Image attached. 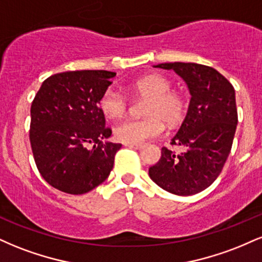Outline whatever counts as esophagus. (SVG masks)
Segmentation results:
<instances>
[{
    "label": "esophagus",
    "instance_id": "esophagus-1",
    "mask_svg": "<svg viewBox=\"0 0 262 262\" xmlns=\"http://www.w3.org/2000/svg\"><path fill=\"white\" fill-rule=\"evenodd\" d=\"M124 145L128 146V148H132V149H141V148H143V144H129V143H125Z\"/></svg>",
    "mask_w": 262,
    "mask_h": 262
}]
</instances>
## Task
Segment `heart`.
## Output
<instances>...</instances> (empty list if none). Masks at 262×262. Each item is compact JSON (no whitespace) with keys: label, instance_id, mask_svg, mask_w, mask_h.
Wrapping results in <instances>:
<instances>
[{"label":"heart","instance_id":"b5f03b06","mask_svg":"<svg viewBox=\"0 0 262 262\" xmlns=\"http://www.w3.org/2000/svg\"><path fill=\"white\" fill-rule=\"evenodd\" d=\"M130 90L139 96L148 97L141 119H125L114 127V137L129 144H143L160 135L165 122L175 125L182 121L186 113V98L180 92L171 90L167 77L159 74H149L130 83ZM100 107L108 118H119L127 112V96L118 87H108L102 95Z\"/></svg>","mask_w":262,"mask_h":262}]
</instances>
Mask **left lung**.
Wrapping results in <instances>:
<instances>
[{"label":"left lung","mask_w":262,"mask_h":262,"mask_svg":"<svg viewBox=\"0 0 262 262\" xmlns=\"http://www.w3.org/2000/svg\"><path fill=\"white\" fill-rule=\"evenodd\" d=\"M154 68L173 70L187 85V114L171 145L186 150L176 154L161 149V158L149 169L150 179L162 189L191 196L209 187L222 172L237 124L235 91L215 69L194 62H165Z\"/></svg>","instance_id":"obj_1"}]
</instances>
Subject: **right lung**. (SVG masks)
<instances>
[{"label": "right lung", "mask_w": 262, "mask_h": 262, "mask_svg": "<svg viewBox=\"0 0 262 262\" xmlns=\"http://www.w3.org/2000/svg\"><path fill=\"white\" fill-rule=\"evenodd\" d=\"M116 73L66 71L41 83L31 107V140L43 179L59 191L82 194L106 181L122 144L103 141L112 134L100 108Z\"/></svg>", "instance_id": "1"}]
</instances>
